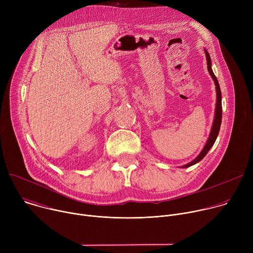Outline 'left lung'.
<instances>
[{"mask_svg":"<svg viewBox=\"0 0 253 253\" xmlns=\"http://www.w3.org/2000/svg\"><path fill=\"white\" fill-rule=\"evenodd\" d=\"M204 53H205V56H206V61H207V69H208V72L210 76L212 77L213 81H214V84H215V90H216V104H215V114H214V120H213V124H212V127H211V131H210V134H209V137L207 139V142L204 145L203 149L201 150V152L199 153V155L194 159L192 160L191 162L181 166V168H187V167H190L196 163H198L199 161H201L205 155L208 153V151L210 150V148L213 146V144L216 140V138H217L218 136V133H219V130H220V125H221V119H222V106H221V91H220V87H219V84H218V80L217 78L215 77L213 71H212V68H211V59H210V56L208 54V52L206 51V49H204Z\"/></svg>","mask_w":253,"mask_h":253,"instance_id":"8db88e82","label":"left lung"}]
</instances>
